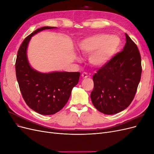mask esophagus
<instances>
[{
	"label": "esophagus",
	"instance_id": "1",
	"mask_svg": "<svg viewBox=\"0 0 154 154\" xmlns=\"http://www.w3.org/2000/svg\"><path fill=\"white\" fill-rule=\"evenodd\" d=\"M82 76L83 78H87L88 77V74H87V72H83L82 74Z\"/></svg>",
	"mask_w": 154,
	"mask_h": 154
}]
</instances>
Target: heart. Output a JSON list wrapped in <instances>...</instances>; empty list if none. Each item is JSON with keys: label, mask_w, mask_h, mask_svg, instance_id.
I'll use <instances>...</instances> for the list:
<instances>
[{"label": "heart", "mask_w": 154, "mask_h": 154, "mask_svg": "<svg viewBox=\"0 0 154 154\" xmlns=\"http://www.w3.org/2000/svg\"><path fill=\"white\" fill-rule=\"evenodd\" d=\"M121 40L116 36L108 34H97L83 40L80 44L82 53L91 54V63L94 66H102L106 64L117 52Z\"/></svg>", "instance_id": "heart-1"}]
</instances>
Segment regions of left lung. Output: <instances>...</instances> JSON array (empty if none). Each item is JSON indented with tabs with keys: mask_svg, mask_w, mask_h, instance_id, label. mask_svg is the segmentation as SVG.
Listing matches in <instances>:
<instances>
[{
	"mask_svg": "<svg viewBox=\"0 0 154 154\" xmlns=\"http://www.w3.org/2000/svg\"><path fill=\"white\" fill-rule=\"evenodd\" d=\"M125 47L93 76L91 97L95 108L112 115L132 103L141 80V58L136 44L126 33Z\"/></svg>",
	"mask_w": 154,
	"mask_h": 154,
	"instance_id": "obj_1",
	"label": "left lung"
}]
</instances>
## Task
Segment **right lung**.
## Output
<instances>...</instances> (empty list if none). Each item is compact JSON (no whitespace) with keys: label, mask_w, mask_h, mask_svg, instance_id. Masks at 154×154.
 Returning <instances> with one entry per match:
<instances>
[{"label":"right lung","mask_w":154,"mask_h":154,"mask_svg":"<svg viewBox=\"0 0 154 154\" xmlns=\"http://www.w3.org/2000/svg\"><path fill=\"white\" fill-rule=\"evenodd\" d=\"M54 27H42L27 36L18 51L15 62L17 80L22 96L29 107L42 115H52L66 105L72 88L79 81V72L41 73L32 69L27 61L26 50L32 36Z\"/></svg>","instance_id":"obj_1"}]
</instances>
